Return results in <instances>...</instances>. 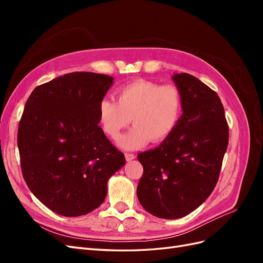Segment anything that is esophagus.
<instances>
[{
    "instance_id": "1",
    "label": "esophagus",
    "mask_w": 263,
    "mask_h": 263,
    "mask_svg": "<svg viewBox=\"0 0 263 263\" xmlns=\"http://www.w3.org/2000/svg\"><path fill=\"white\" fill-rule=\"evenodd\" d=\"M125 158H126V161H132L135 159V155L130 154V153H126L125 154Z\"/></svg>"
}]
</instances>
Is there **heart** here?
Wrapping results in <instances>:
<instances>
[{
	"instance_id": "heart-1",
	"label": "heart",
	"mask_w": 263,
	"mask_h": 263,
	"mask_svg": "<svg viewBox=\"0 0 263 263\" xmlns=\"http://www.w3.org/2000/svg\"><path fill=\"white\" fill-rule=\"evenodd\" d=\"M182 95L176 85L134 80L117 90V101L105 98L100 101L98 119L102 130L109 138H118L130 124L134 128L118 140L119 147L135 150L151 140L160 142L168 138L180 121Z\"/></svg>"
}]
</instances>
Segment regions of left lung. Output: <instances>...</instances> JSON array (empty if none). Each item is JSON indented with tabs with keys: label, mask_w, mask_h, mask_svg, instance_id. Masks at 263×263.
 <instances>
[{
	"label": "left lung",
	"mask_w": 263,
	"mask_h": 263,
	"mask_svg": "<svg viewBox=\"0 0 263 263\" xmlns=\"http://www.w3.org/2000/svg\"><path fill=\"white\" fill-rule=\"evenodd\" d=\"M182 95L180 121L155 149L140 153L138 200L148 213L176 219L196 210L218 181L228 146V124L217 93L189 73H176Z\"/></svg>",
	"instance_id": "obj_1"
}]
</instances>
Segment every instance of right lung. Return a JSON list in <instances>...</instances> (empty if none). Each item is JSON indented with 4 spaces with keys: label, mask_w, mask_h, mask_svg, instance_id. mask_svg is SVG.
Instances as JSON below:
<instances>
[{
    "label": "right lung",
    "mask_w": 263,
    "mask_h": 263,
    "mask_svg": "<svg viewBox=\"0 0 263 263\" xmlns=\"http://www.w3.org/2000/svg\"><path fill=\"white\" fill-rule=\"evenodd\" d=\"M114 79L72 72L37 86L24 108L17 146L24 180L62 216L98 209L108 179L126 163L99 126L98 107Z\"/></svg>",
    "instance_id": "right-lung-1"
}]
</instances>
